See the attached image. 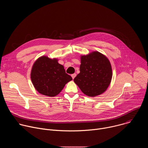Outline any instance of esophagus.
Instances as JSON below:
<instances>
[{
	"label": "esophagus",
	"mask_w": 148,
	"mask_h": 148,
	"mask_svg": "<svg viewBox=\"0 0 148 148\" xmlns=\"http://www.w3.org/2000/svg\"><path fill=\"white\" fill-rule=\"evenodd\" d=\"M71 77H72V78L74 79V78L76 77V74H73L71 75Z\"/></svg>",
	"instance_id": "34e87169"
}]
</instances>
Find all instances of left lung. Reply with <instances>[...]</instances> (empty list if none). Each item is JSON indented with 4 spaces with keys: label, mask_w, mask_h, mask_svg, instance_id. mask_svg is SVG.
<instances>
[{
    "label": "left lung",
    "mask_w": 148,
    "mask_h": 148,
    "mask_svg": "<svg viewBox=\"0 0 148 148\" xmlns=\"http://www.w3.org/2000/svg\"><path fill=\"white\" fill-rule=\"evenodd\" d=\"M80 73L74 79L81 91L93 97L103 93L108 88L112 77L109 59L97 51L80 57Z\"/></svg>",
    "instance_id": "obj_1"
}]
</instances>
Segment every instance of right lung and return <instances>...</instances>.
<instances>
[{"label":"right lung","instance_id":"obj_1","mask_svg":"<svg viewBox=\"0 0 148 148\" xmlns=\"http://www.w3.org/2000/svg\"><path fill=\"white\" fill-rule=\"evenodd\" d=\"M58 59L43 56L38 58L32 66L30 77L35 89L41 94L50 97L57 95L72 77L66 73Z\"/></svg>","mask_w":148,"mask_h":148}]
</instances>
